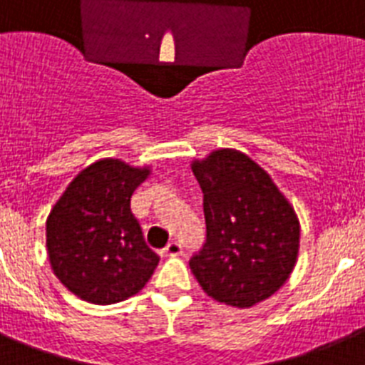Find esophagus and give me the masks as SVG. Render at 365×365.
I'll use <instances>...</instances> for the list:
<instances>
[{
    "instance_id": "1",
    "label": "esophagus",
    "mask_w": 365,
    "mask_h": 365,
    "mask_svg": "<svg viewBox=\"0 0 365 365\" xmlns=\"http://www.w3.org/2000/svg\"><path fill=\"white\" fill-rule=\"evenodd\" d=\"M165 255H170V257H175V255H180L182 254V244L177 242V240H171L168 246H165L164 250Z\"/></svg>"
}]
</instances>
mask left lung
Instances as JSON below:
<instances>
[{
    "mask_svg": "<svg viewBox=\"0 0 365 365\" xmlns=\"http://www.w3.org/2000/svg\"><path fill=\"white\" fill-rule=\"evenodd\" d=\"M203 192L207 240L190 259L201 289L235 308L272 297L294 269L300 224L270 175L235 149L192 162Z\"/></svg>",
    "mask_w": 365,
    "mask_h": 365,
    "instance_id": "1",
    "label": "left lung"
}]
</instances>
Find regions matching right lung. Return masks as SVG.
Returning a JSON list of instances; mask_svg holds the SVG:
<instances>
[{"mask_svg":"<svg viewBox=\"0 0 365 365\" xmlns=\"http://www.w3.org/2000/svg\"><path fill=\"white\" fill-rule=\"evenodd\" d=\"M150 175L119 158L81 170L46 220L53 274L72 294L108 306L140 293L160 257L147 246L130 210L134 190Z\"/></svg>","mask_w":365,"mask_h":365,"instance_id":"obj_1","label":"right lung"}]
</instances>
